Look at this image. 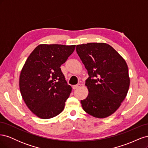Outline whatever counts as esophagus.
<instances>
[{"label":"esophagus","mask_w":148,"mask_h":148,"mask_svg":"<svg viewBox=\"0 0 148 148\" xmlns=\"http://www.w3.org/2000/svg\"><path fill=\"white\" fill-rule=\"evenodd\" d=\"M80 86H81V84H75V85H73V89H77L78 88H79Z\"/></svg>","instance_id":"1"}]
</instances>
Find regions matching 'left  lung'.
Here are the masks:
<instances>
[{"label": "left lung", "instance_id": "obj_1", "mask_svg": "<svg viewBox=\"0 0 148 148\" xmlns=\"http://www.w3.org/2000/svg\"><path fill=\"white\" fill-rule=\"evenodd\" d=\"M76 51L89 75L88 95L81 101L83 110L96 118L114 114L126 97L130 86L126 62L110 45L91 42L77 45Z\"/></svg>", "mask_w": 148, "mask_h": 148}]
</instances>
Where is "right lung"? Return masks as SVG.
I'll return each instance as SVG.
<instances>
[{
    "label": "right lung",
    "mask_w": 148,
    "mask_h": 148,
    "mask_svg": "<svg viewBox=\"0 0 148 148\" xmlns=\"http://www.w3.org/2000/svg\"><path fill=\"white\" fill-rule=\"evenodd\" d=\"M75 46L40 44L25 62L20 76V92L29 109L38 117L51 119L63 111L71 87L60 66Z\"/></svg>",
    "instance_id": "obj_1"
}]
</instances>
